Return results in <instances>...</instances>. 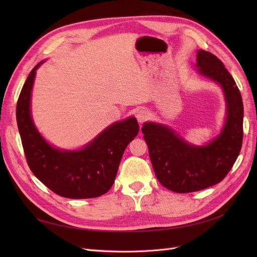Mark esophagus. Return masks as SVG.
Instances as JSON below:
<instances>
[{"instance_id":"esophagus-1","label":"esophagus","mask_w":257,"mask_h":257,"mask_svg":"<svg viewBox=\"0 0 257 257\" xmlns=\"http://www.w3.org/2000/svg\"><path fill=\"white\" fill-rule=\"evenodd\" d=\"M148 116H149V113L145 109H139L136 111V118L139 123L145 122L148 119Z\"/></svg>"}]
</instances>
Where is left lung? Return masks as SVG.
<instances>
[{"mask_svg":"<svg viewBox=\"0 0 257 257\" xmlns=\"http://www.w3.org/2000/svg\"><path fill=\"white\" fill-rule=\"evenodd\" d=\"M196 61L199 75L223 90L226 119L221 133L205 146H195L164 124L146 122L142 127L155 176L176 193L196 192L221 182L242 146L243 104L234 78L211 52L198 50Z\"/></svg>","mask_w":257,"mask_h":257,"instance_id":"1","label":"left lung"}]
</instances>
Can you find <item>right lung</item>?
Listing matches in <instances>:
<instances>
[{
	"mask_svg": "<svg viewBox=\"0 0 257 257\" xmlns=\"http://www.w3.org/2000/svg\"><path fill=\"white\" fill-rule=\"evenodd\" d=\"M43 63L29 74L17 102V124L28 165L38 180L60 196L98 197L112 186L124 150L138 134V122L134 116L114 122L78 150L51 146L36 128L31 114L36 69Z\"/></svg>",
	"mask_w": 257,
	"mask_h": 257,
	"instance_id": "obj_1",
	"label": "right lung"
}]
</instances>
